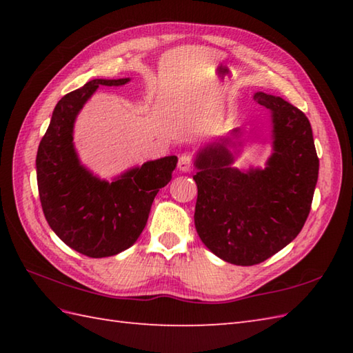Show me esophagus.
Instances as JSON below:
<instances>
[{
  "label": "esophagus",
  "mask_w": 353,
  "mask_h": 353,
  "mask_svg": "<svg viewBox=\"0 0 353 353\" xmlns=\"http://www.w3.org/2000/svg\"><path fill=\"white\" fill-rule=\"evenodd\" d=\"M192 165H194V157L191 154H182L179 157V162H177V168L179 171L182 172H190L192 170Z\"/></svg>",
  "instance_id": "34e87169"
}]
</instances>
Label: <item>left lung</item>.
Listing matches in <instances>:
<instances>
[{"instance_id": "1", "label": "left lung", "mask_w": 353, "mask_h": 353, "mask_svg": "<svg viewBox=\"0 0 353 353\" xmlns=\"http://www.w3.org/2000/svg\"><path fill=\"white\" fill-rule=\"evenodd\" d=\"M253 100L272 110L273 153L265 168L232 167L235 129L230 138L200 150L194 176L197 234L214 254L235 265L264 262L299 235L319 179L312 129L303 112L265 92Z\"/></svg>"}]
</instances>
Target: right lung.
Wrapping results in <instances>:
<instances>
[{"label": "right lung", "instance_id": "1", "mask_svg": "<svg viewBox=\"0 0 353 353\" xmlns=\"http://www.w3.org/2000/svg\"><path fill=\"white\" fill-rule=\"evenodd\" d=\"M130 79H95L62 97L37 148L36 174L42 211L50 228L71 249L106 258L129 249L144 230L156 194L171 181L177 157L165 156L101 181L80 163L72 144L74 121L100 86Z\"/></svg>", "mask_w": 353, "mask_h": 353}]
</instances>
